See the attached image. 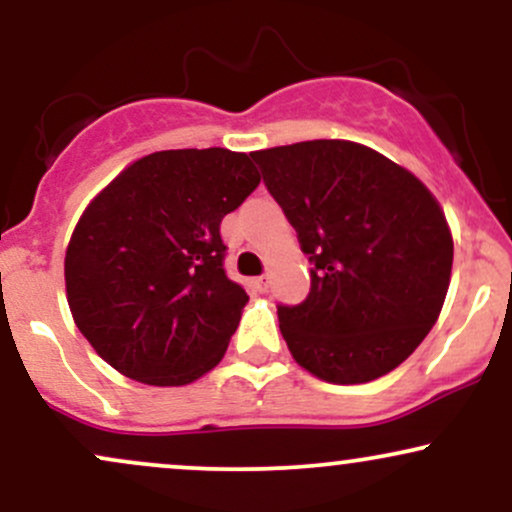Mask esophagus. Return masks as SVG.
Segmentation results:
<instances>
[{
	"mask_svg": "<svg viewBox=\"0 0 512 512\" xmlns=\"http://www.w3.org/2000/svg\"><path fill=\"white\" fill-rule=\"evenodd\" d=\"M252 286H255V289L260 293H264V291H267V286H269V279H267V276H257V279H252Z\"/></svg>",
	"mask_w": 512,
	"mask_h": 512,
	"instance_id": "obj_1",
	"label": "esophagus"
}]
</instances>
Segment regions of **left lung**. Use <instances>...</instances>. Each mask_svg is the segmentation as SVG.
<instances>
[{"mask_svg": "<svg viewBox=\"0 0 512 512\" xmlns=\"http://www.w3.org/2000/svg\"><path fill=\"white\" fill-rule=\"evenodd\" d=\"M264 185L298 233L310 293L276 305L298 366L325 383H370L436 325L452 236L436 197L378 151L315 139L255 151Z\"/></svg>", "mask_w": 512, "mask_h": 512, "instance_id": "obj_1", "label": "left lung"}]
</instances>
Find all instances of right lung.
Wrapping results in <instances>:
<instances>
[{
	"label": "right lung",
	"instance_id": "obj_1",
	"mask_svg": "<svg viewBox=\"0 0 512 512\" xmlns=\"http://www.w3.org/2000/svg\"><path fill=\"white\" fill-rule=\"evenodd\" d=\"M260 185L248 154L156 151L88 204L64 257L76 327L127 378L187 385L226 354L248 293L223 269L221 219Z\"/></svg>",
	"mask_w": 512,
	"mask_h": 512
}]
</instances>
